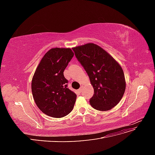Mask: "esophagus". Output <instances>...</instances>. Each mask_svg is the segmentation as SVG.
I'll return each instance as SVG.
<instances>
[{
	"mask_svg": "<svg viewBox=\"0 0 155 155\" xmlns=\"http://www.w3.org/2000/svg\"><path fill=\"white\" fill-rule=\"evenodd\" d=\"M83 87V85H81V87H80V88H79V90H78V91H79V92H81V90H82Z\"/></svg>",
	"mask_w": 155,
	"mask_h": 155,
	"instance_id": "1",
	"label": "esophagus"
}]
</instances>
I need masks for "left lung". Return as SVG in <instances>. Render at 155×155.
Listing matches in <instances>:
<instances>
[{
  "label": "left lung",
  "mask_w": 155,
  "mask_h": 155,
  "mask_svg": "<svg viewBox=\"0 0 155 155\" xmlns=\"http://www.w3.org/2000/svg\"><path fill=\"white\" fill-rule=\"evenodd\" d=\"M72 50L87 73L94 91L90 99L91 105L101 111L112 109L120 101L125 91L122 68L97 45L88 43Z\"/></svg>",
  "instance_id": "obj_1"
}]
</instances>
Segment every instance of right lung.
I'll return each mask as SVG.
<instances>
[{"instance_id": "add662e5", "label": "right lung", "mask_w": 155, "mask_h": 155, "mask_svg": "<svg viewBox=\"0 0 155 155\" xmlns=\"http://www.w3.org/2000/svg\"><path fill=\"white\" fill-rule=\"evenodd\" d=\"M74 56L70 48H51L36 68L31 92L37 106L45 114L62 118L73 109L76 94L67 87L63 72Z\"/></svg>"}]
</instances>
